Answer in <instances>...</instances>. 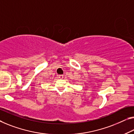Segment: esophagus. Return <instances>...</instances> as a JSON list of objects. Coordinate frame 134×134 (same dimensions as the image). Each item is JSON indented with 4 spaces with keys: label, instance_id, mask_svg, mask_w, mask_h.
I'll use <instances>...</instances> for the list:
<instances>
[{
    "label": "esophagus",
    "instance_id": "34e87169",
    "mask_svg": "<svg viewBox=\"0 0 134 134\" xmlns=\"http://www.w3.org/2000/svg\"><path fill=\"white\" fill-rule=\"evenodd\" d=\"M59 78L60 79H62L63 78V75H59Z\"/></svg>",
    "mask_w": 134,
    "mask_h": 134
}]
</instances>
